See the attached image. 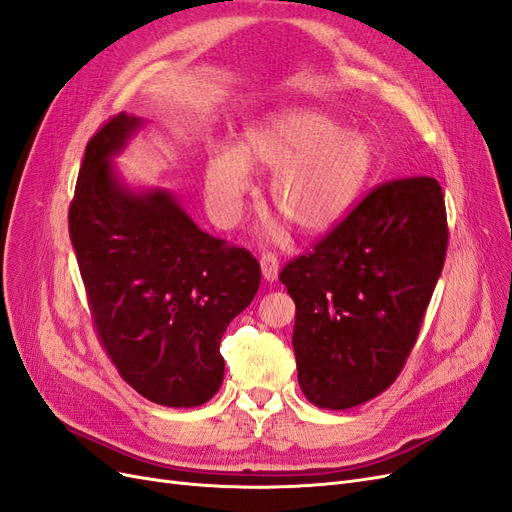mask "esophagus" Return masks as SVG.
<instances>
[{
    "instance_id": "esophagus-1",
    "label": "esophagus",
    "mask_w": 512,
    "mask_h": 512,
    "mask_svg": "<svg viewBox=\"0 0 512 512\" xmlns=\"http://www.w3.org/2000/svg\"><path fill=\"white\" fill-rule=\"evenodd\" d=\"M259 263H261L263 278H266L268 283H274V280L278 278V257L274 253H263Z\"/></svg>"
}]
</instances>
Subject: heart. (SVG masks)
I'll list each match as a JSON object with an SVG mask.
<instances>
[{
    "instance_id": "obj_1",
    "label": "heart",
    "mask_w": 512,
    "mask_h": 512,
    "mask_svg": "<svg viewBox=\"0 0 512 512\" xmlns=\"http://www.w3.org/2000/svg\"><path fill=\"white\" fill-rule=\"evenodd\" d=\"M372 142L312 108H285L242 131L238 148L212 153L206 191L212 212L232 221L251 185V168L274 170L276 210L306 234L334 227L353 208L372 172Z\"/></svg>"
}]
</instances>
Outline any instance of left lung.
Segmentation results:
<instances>
[{"instance_id": "obj_1", "label": "left lung", "mask_w": 512, "mask_h": 512, "mask_svg": "<svg viewBox=\"0 0 512 512\" xmlns=\"http://www.w3.org/2000/svg\"><path fill=\"white\" fill-rule=\"evenodd\" d=\"M444 195L432 176L372 189L280 283L295 302L298 383L319 408L383 393L417 342L447 255Z\"/></svg>"}]
</instances>
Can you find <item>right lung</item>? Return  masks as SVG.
Returning <instances> with one entry per match:
<instances>
[{
	"instance_id": "1",
	"label": "right lung",
	"mask_w": 512,
	"mask_h": 512,
	"mask_svg": "<svg viewBox=\"0 0 512 512\" xmlns=\"http://www.w3.org/2000/svg\"><path fill=\"white\" fill-rule=\"evenodd\" d=\"M142 123L121 112L89 140L70 238L97 336L125 383L155 404L193 408L223 383L221 338L253 302L261 268L202 232L170 191L123 183L112 157Z\"/></svg>"
}]
</instances>
